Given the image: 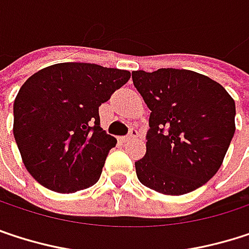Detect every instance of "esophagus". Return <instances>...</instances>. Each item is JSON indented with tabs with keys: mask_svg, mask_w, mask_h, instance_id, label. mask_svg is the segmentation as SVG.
Wrapping results in <instances>:
<instances>
[{
	"mask_svg": "<svg viewBox=\"0 0 249 249\" xmlns=\"http://www.w3.org/2000/svg\"><path fill=\"white\" fill-rule=\"evenodd\" d=\"M136 138H139V130H138V129H132V130L129 132V135L122 136V138H120V141H122V142H129V141L136 139Z\"/></svg>",
	"mask_w": 249,
	"mask_h": 249,
	"instance_id": "obj_1",
	"label": "esophagus"
}]
</instances>
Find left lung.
Listing matches in <instances>:
<instances>
[{
  "label": "left lung",
  "instance_id": "1",
  "mask_svg": "<svg viewBox=\"0 0 249 249\" xmlns=\"http://www.w3.org/2000/svg\"><path fill=\"white\" fill-rule=\"evenodd\" d=\"M148 108L146 154L135 162L139 181L180 196L206 184L220 168L235 133V101L206 75L187 69L133 71Z\"/></svg>",
  "mask_w": 249,
  "mask_h": 249
}]
</instances>
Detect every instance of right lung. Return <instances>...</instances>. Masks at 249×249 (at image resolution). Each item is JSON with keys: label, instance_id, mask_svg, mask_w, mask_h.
Listing matches in <instances>:
<instances>
[{"label": "right lung", "instance_id": "right-lung-1", "mask_svg": "<svg viewBox=\"0 0 249 249\" xmlns=\"http://www.w3.org/2000/svg\"><path fill=\"white\" fill-rule=\"evenodd\" d=\"M129 71L65 62L33 73L14 101V139L32 177L56 193L94 186L117 139L100 127L98 107Z\"/></svg>", "mask_w": 249, "mask_h": 249}]
</instances>
